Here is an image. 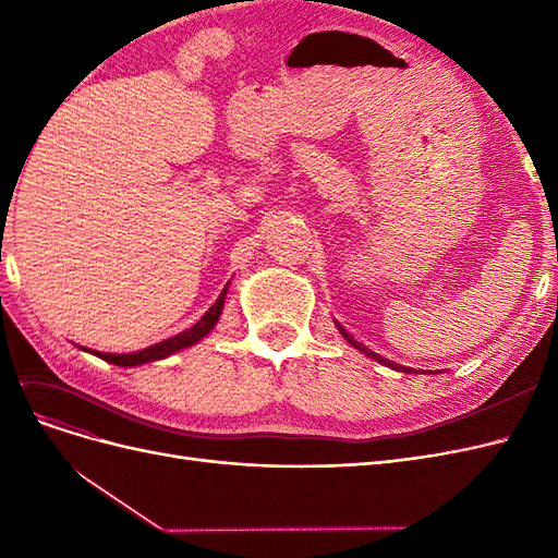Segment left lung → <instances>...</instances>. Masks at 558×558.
Masks as SVG:
<instances>
[{
	"instance_id": "8db88e82",
	"label": "left lung",
	"mask_w": 558,
	"mask_h": 558,
	"mask_svg": "<svg viewBox=\"0 0 558 558\" xmlns=\"http://www.w3.org/2000/svg\"><path fill=\"white\" fill-rule=\"evenodd\" d=\"M337 328H340V332L344 335V340L351 344V347H356L361 353H365V356H369V359H375V361H379V363H384L386 367H393V369H402V373H416V369H412V367H400V365H396V363H391V361H386V359H381L379 356V353H373V351H369V349H365L361 342H356V340H353V337L347 332V330H342V326H337Z\"/></svg>"
}]
</instances>
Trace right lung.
<instances>
[{
  "label": "right lung",
  "mask_w": 558,
  "mask_h": 558,
  "mask_svg": "<svg viewBox=\"0 0 558 558\" xmlns=\"http://www.w3.org/2000/svg\"><path fill=\"white\" fill-rule=\"evenodd\" d=\"M226 291H228V286L221 291V295H218V300L214 302V305L209 307V312L202 316L193 328L170 337V340H162V342H158L154 347L142 349V351H134V353H102V351H90V349L88 351L95 353L97 359H102V361L113 363V365H121V367H132V365H142V363H150V361H160V359L172 356L174 351L197 344L202 337H207L214 330V326L218 324V316H221V312H223Z\"/></svg>",
  "instance_id": "obj_1"
}]
</instances>
